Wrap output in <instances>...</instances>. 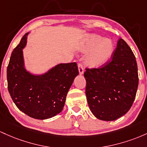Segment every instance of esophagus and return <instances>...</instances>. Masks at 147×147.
Instances as JSON below:
<instances>
[{
	"mask_svg": "<svg viewBox=\"0 0 147 147\" xmlns=\"http://www.w3.org/2000/svg\"><path fill=\"white\" fill-rule=\"evenodd\" d=\"M78 71H79V74H80V75H82L84 73V69H83V66L81 63H79L78 65Z\"/></svg>",
	"mask_w": 147,
	"mask_h": 147,
	"instance_id": "1",
	"label": "esophagus"
}]
</instances>
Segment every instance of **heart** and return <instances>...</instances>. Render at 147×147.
I'll return each mask as SVG.
<instances>
[{
	"mask_svg": "<svg viewBox=\"0 0 147 147\" xmlns=\"http://www.w3.org/2000/svg\"><path fill=\"white\" fill-rule=\"evenodd\" d=\"M79 50L83 53H89L85 57V63L89 67L98 69L109 62L115 50V45L110 39L91 34L82 39Z\"/></svg>",
	"mask_w": 147,
	"mask_h": 147,
	"instance_id": "b5f03b06",
	"label": "heart"
}]
</instances>
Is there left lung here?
<instances>
[{
	"label": "left lung",
	"mask_w": 147,
	"mask_h": 147,
	"mask_svg": "<svg viewBox=\"0 0 147 147\" xmlns=\"http://www.w3.org/2000/svg\"><path fill=\"white\" fill-rule=\"evenodd\" d=\"M111 58L104 67L84 74L90 109L103 121L117 119L130 110L139 81L136 57L123 39H119Z\"/></svg>",
	"instance_id": "1"
}]
</instances>
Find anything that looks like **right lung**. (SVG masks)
I'll return each mask as SVG.
<instances>
[{
  "label": "right lung",
  "instance_id": "obj_1",
  "mask_svg": "<svg viewBox=\"0 0 147 147\" xmlns=\"http://www.w3.org/2000/svg\"><path fill=\"white\" fill-rule=\"evenodd\" d=\"M28 34L11 53L7 69L8 91L21 111L32 118L47 119L62 112L78 69L71 62L58 64L42 74L30 73L25 67L23 53Z\"/></svg>",
  "mask_w": 147,
  "mask_h": 147
}]
</instances>
